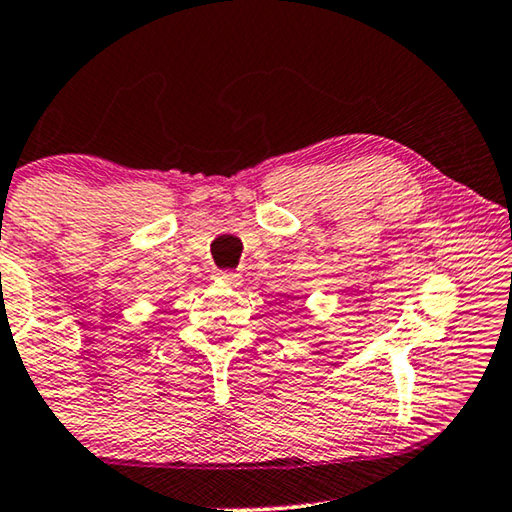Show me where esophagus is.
<instances>
[{
  "instance_id": "esophagus-1",
  "label": "esophagus",
  "mask_w": 512,
  "mask_h": 512,
  "mask_svg": "<svg viewBox=\"0 0 512 512\" xmlns=\"http://www.w3.org/2000/svg\"><path fill=\"white\" fill-rule=\"evenodd\" d=\"M218 280H222V283H227V285H241V276L239 273H234V271H218Z\"/></svg>"
}]
</instances>
